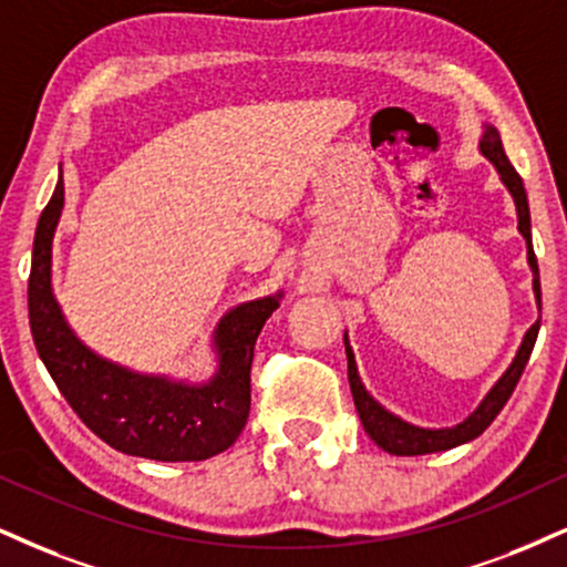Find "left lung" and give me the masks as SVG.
<instances>
[{
	"label": "left lung",
	"instance_id": "1",
	"mask_svg": "<svg viewBox=\"0 0 567 567\" xmlns=\"http://www.w3.org/2000/svg\"><path fill=\"white\" fill-rule=\"evenodd\" d=\"M481 138H478V152L484 155L488 163L494 165V171L499 173V181L505 184L509 192V197L515 202V213H518V230L520 236L526 239V257H528V268L534 272V297H536V307L542 310V284H539V265H536V255H534V244H530V213H528V197L526 188H523V181L518 176L509 159L505 155V146H502L499 131L494 128L492 123L481 125ZM536 337H539V320L523 333V341L515 352L513 362H509L505 373L499 375L497 383L486 391L484 400L478 402V408L465 417V421L454 423V425H444V429H425V425H415L404 417L396 415L383 408V404L375 400L373 394L365 389L360 373H358V362H354V352L349 347V337L344 331V347H347V375H349V386H352V400L354 408H358V415L362 421V429L368 431V436L373 439L375 444L381 446L383 452L389 454H400V457H415V454H431V452H446L454 450V446L473 442V439L481 436L488 425H492L494 417L499 415V410L505 408L509 394H513L515 386H518L523 368L534 352Z\"/></svg>",
	"mask_w": 567,
	"mask_h": 567
}]
</instances>
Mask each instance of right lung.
I'll return each mask as SVG.
<instances>
[{
	"instance_id": "obj_1",
	"label": "right lung",
	"mask_w": 567,
	"mask_h": 567,
	"mask_svg": "<svg viewBox=\"0 0 567 567\" xmlns=\"http://www.w3.org/2000/svg\"><path fill=\"white\" fill-rule=\"evenodd\" d=\"M65 184L62 171L41 213L28 278L33 344L75 415L104 444L159 463H194L228 450L249 417V370L265 320L284 291L230 307L213 331L215 373L207 381L138 373L94 352L68 323L52 289V244Z\"/></svg>"
}]
</instances>
